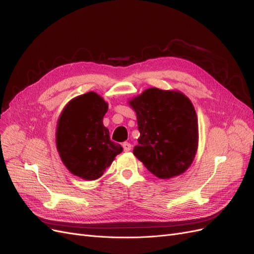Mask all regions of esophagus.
<instances>
[{"mask_svg":"<svg viewBox=\"0 0 254 254\" xmlns=\"http://www.w3.org/2000/svg\"><path fill=\"white\" fill-rule=\"evenodd\" d=\"M123 148H124V151H130V149H131V144L128 143V142H125L123 143Z\"/></svg>","mask_w":254,"mask_h":254,"instance_id":"34e87169","label":"esophagus"}]
</instances>
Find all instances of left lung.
<instances>
[{
  "instance_id": "left-lung-1",
  "label": "left lung",
  "mask_w": 254,
  "mask_h": 254,
  "mask_svg": "<svg viewBox=\"0 0 254 254\" xmlns=\"http://www.w3.org/2000/svg\"><path fill=\"white\" fill-rule=\"evenodd\" d=\"M128 104L140 131L133 155L159 179L186 172L198 148V119L190 98L177 90L149 88Z\"/></svg>"
}]
</instances>
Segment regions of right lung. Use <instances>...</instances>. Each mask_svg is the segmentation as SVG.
Listing matches in <instances>:
<instances>
[{"mask_svg": "<svg viewBox=\"0 0 254 254\" xmlns=\"http://www.w3.org/2000/svg\"><path fill=\"white\" fill-rule=\"evenodd\" d=\"M108 103L91 91L72 98L57 121L56 146L61 161L74 176L84 180L102 177L119 153L120 144L110 140L103 124Z\"/></svg>", "mask_w": 254, "mask_h": 254, "instance_id": "right-lung-1", "label": "right lung"}]
</instances>
